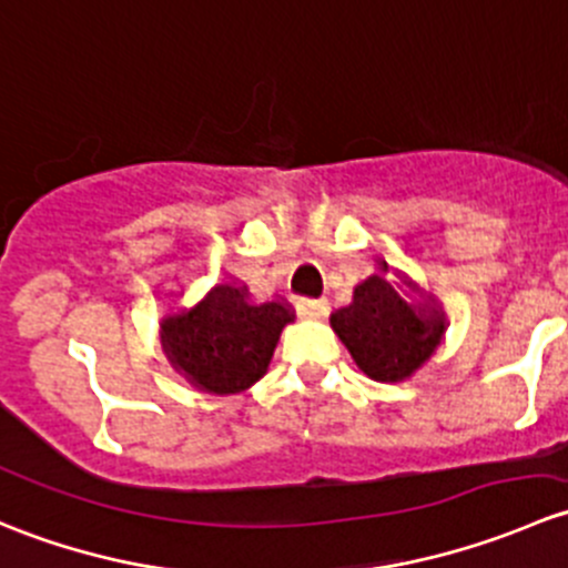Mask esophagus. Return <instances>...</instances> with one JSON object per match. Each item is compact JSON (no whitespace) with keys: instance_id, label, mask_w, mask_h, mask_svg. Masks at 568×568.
Wrapping results in <instances>:
<instances>
[{"instance_id":"esophagus-1","label":"esophagus","mask_w":568,"mask_h":568,"mask_svg":"<svg viewBox=\"0 0 568 568\" xmlns=\"http://www.w3.org/2000/svg\"><path fill=\"white\" fill-rule=\"evenodd\" d=\"M296 313L305 318H321L326 313V302L311 300V296H302V300H296Z\"/></svg>"}]
</instances>
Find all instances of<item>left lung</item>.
<instances>
[{"instance_id":"obj_1","label":"left lung","mask_w":568,"mask_h":568,"mask_svg":"<svg viewBox=\"0 0 568 568\" xmlns=\"http://www.w3.org/2000/svg\"><path fill=\"white\" fill-rule=\"evenodd\" d=\"M329 321L354 363L376 382H400L415 374L445 332L439 313L426 318L379 274L359 283L352 305L332 313Z\"/></svg>"}]
</instances>
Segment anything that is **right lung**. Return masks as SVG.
<instances>
[{"instance_id": "obj_1", "label": "right lung", "mask_w": 568, "mask_h": 568, "mask_svg": "<svg viewBox=\"0 0 568 568\" xmlns=\"http://www.w3.org/2000/svg\"><path fill=\"white\" fill-rule=\"evenodd\" d=\"M288 305H250L247 288L216 285L197 307L164 318L162 341L178 371L203 390L242 393L266 374Z\"/></svg>"}]
</instances>
